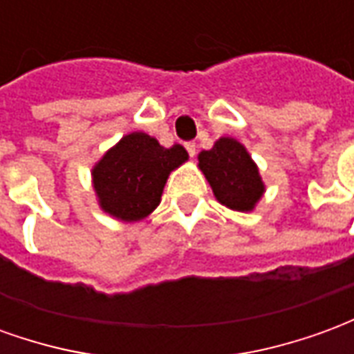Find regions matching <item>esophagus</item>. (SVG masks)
Here are the masks:
<instances>
[{"mask_svg": "<svg viewBox=\"0 0 354 354\" xmlns=\"http://www.w3.org/2000/svg\"><path fill=\"white\" fill-rule=\"evenodd\" d=\"M185 149H187L189 157H195V153H197V146H195V142H187V144H185Z\"/></svg>", "mask_w": 354, "mask_h": 354, "instance_id": "1", "label": "esophagus"}]
</instances>
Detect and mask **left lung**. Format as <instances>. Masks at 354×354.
Segmentation results:
<instances>
[{
	"label": "left lung",
	"instance_id": "8db88e82",
	"mask_svg": "<svg viewBox=\"0 0 354 354\" xmlns=\"http://www.w3.org/2000/svg\"><path fill=\"white\" fill-rule=\"evenodd\" d=\"M199 169L216 199L231 210H252L266 192L256 162L237 140L220 138L212 149L201 151Z\"/></svg>",
	"mask_w": 354,
	"mask_h": 354
}]
</instances>
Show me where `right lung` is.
Wrapping results in <instances>:
<instances>
[{
    "label": "right lung",
    "instance_id": "obj_1",
    "mask_svg": "<svg viewBox=\"0 0 354 354\" xmlns=\"http://www.w3.org/2000/svg\"><path fill=\"white\" fill-rule=\"evenodd\" d=\"M187 151L180 144L162 147L146 132H131L106 151L93 169L100 208L123 222H138L161 203L167 178Z\"/></svg>",
    "mask_w": 354,
    "mask_h": 354
}]
</instances>
